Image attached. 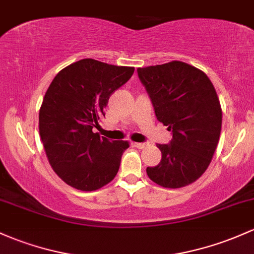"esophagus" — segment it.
Here are the masks:
<instances>
[{
    "label": "esophagus",
    "mask_w": 254,
    "mask_h": 254,
    "mask_svg": "<svg viewBox=\"0 0 254 254\" xmlns=\"http://www.w3.org/2000/svg\"><path fill=\"white\" fill-rule=\"evenodd\" d=\"M132 146L138 149H143L147 146V143H141V142H132Z\"/></svg>",
    "instance_id": "34e87169"
}]
</instances>
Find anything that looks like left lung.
Masks as SVG:
<instances>
[{"mask_svg":"<svg viewBox=\"0 0 254 254\" xmlns=\"http://www.w3.org/2000/svg\"><path fill=\"white\" fill-rule=\"evenodd\" d=\"M158 121L172 131L170 144H157L161 161L147 175L164 188H182L206 171L222 129L216 89L201 69L182 61L138 67Z\"/></svg>","mask_w":254,"mask_h":254,"instance_id":"left-lung-1","label":"left lung"}]
</instances>
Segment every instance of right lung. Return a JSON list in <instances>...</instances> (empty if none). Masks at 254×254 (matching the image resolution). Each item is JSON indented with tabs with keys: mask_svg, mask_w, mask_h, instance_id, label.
Instances as JSON below:
<instances>
[{
	"mask_svg": "<svg viewBox=\"0 0 254 254\" xmlns=\"http://www.w3.org/2000/svg\"><path fill=\"white\" fill-rule=\"evenodd\" d=\"M135 68L83 59L63 68L50 83L40 108V136L47 158L66 185L93 191L116 177L127 141L93 132L114 91Z\"/></svg>",
	"mask_w": 254,
	"mask_h": 254,
	"instance_id": "right-lung-1",
	"label": "right lung"
}]
</instances>
